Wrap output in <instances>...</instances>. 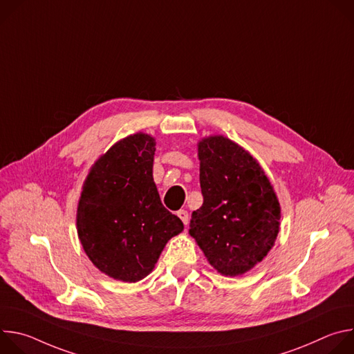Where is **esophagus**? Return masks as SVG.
<instances>
[{"label":"esophagus","instance_id":"obj_1","mask_svg":"<svg viewBox=\"0 0 354 354\" xmlns=\"http://www.w3.org/2000/svg\"><path fill=\"white\" fill-rule=\"evenodd\" d=\"M176 214H178V217L182 220V223H183L185 225H187V223H189V214H187V212H186V210H179Z\"/></svg>","mask_w":354,"mask_h":354}]
</instances>
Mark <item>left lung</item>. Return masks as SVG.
Wrapping results in <instances>:
<instances>
[{"mask_svg":"<svg viewBox=\"0 0 354 354\" xmlns=\"http://www.w3.org/2000/svg\"><path fill=\"white\" fill-rule=\"evenodd\" d=\"M197 147L203 205L192 213L189 234L221 274H243L274 245L277 196L258 161L236 142L210 136Z\"/></svg>","mask_w":354,"mask_h":354,"instance_id":"left-lung-1","label":"left lung"}]
</instances>
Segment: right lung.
<instances>
[{
	"instance_id": "obj_1",
	"label": "right lung",
	"mask_w": 354,
	"mask_h": 354,
	"mask_svg": "<svg viewBox=\"0 0 354 354\" xmlns=\"http://www.w3.org/2000/svg\"><path fill=\"white\" fill-rule=\"evenodd\" d=\"M156 140L129 136L91 168L77 210L85 254L102 273L136 283L153 272L167 242L183 223L168 212L154 183Z\"/></svg>"
}]
</instances>
